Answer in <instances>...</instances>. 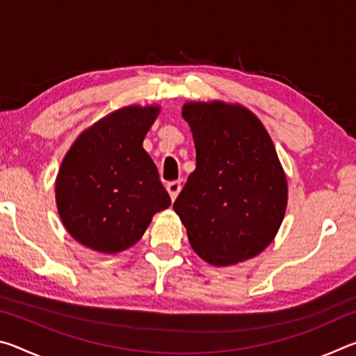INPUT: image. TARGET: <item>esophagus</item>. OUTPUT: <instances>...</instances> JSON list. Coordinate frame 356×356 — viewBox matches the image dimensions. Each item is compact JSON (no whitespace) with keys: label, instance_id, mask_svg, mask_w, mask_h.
Returning <instances> with one entry per match:
<instances>
[{"label":"esophagus","instance_id":"34e87169","mask_svg":"<svg viewBox=\"0 0 356 356\" xmlns=\"http://www.w3.org/2000/svg\"><path fill=\"white\" fill-rule=\"evenodd\" d=\"M180 188H182V185H180V182H168L166 184V190H168V193H170V196H171L172 201L177 197V195L180 193Z\"/></svg>","mask_w":356,"mask_h":356}]
</instances>
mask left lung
<instances>
[{
    "instance_id": "1",
    "label": "left lung",
    "mask_w": 356,
    "mask_h": 356,
    "mask_svg": "<svg viewBox=\"0 0 356 356\" xmlns=\"http://www.w3.org/2000/svg\"><path fill=\"white\" fill-rule=\"evenodd\" d=\"M182 116L195 141L196 170L174 212L191 248L210 265L248 261L273 242L287 207V179L272 138L238 104L186 102Z\"/></svg>"
}]
</instances>
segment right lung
<instances>
[{"label": "right lung", "mask_w": 356, "mask_h": 356, "mask_svg": "<svg viewBox=\"0 0 356 356\" xmlns=\"http://www.w3.org/2000/svg\"><path fill=\"white\" fill-rule=\"evenodd\" d=\"M159 105H129L81 131L56 176V207L78 243L105 254L134 246L152 216L171 206L143 149Z\"/></svg>", "instance_id": "obj_1"}]
</instances>
